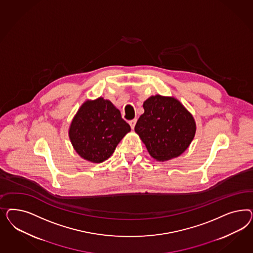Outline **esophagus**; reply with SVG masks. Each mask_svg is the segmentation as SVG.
I'll use <instances>...</instances> for the list:
<instances>
[{
    "label": "esophagus",
    "instance_id": "esophagus-1",
    "mask_svg": "<svg viewBox=\"0 0 253 253\" xmlns=\"http://www.w3.org/2000/svg\"><path fill=\"white\" fill-rule=\"evenodd\" d=\"M136 122H137V120H136V119L131 120V121L129 122V124H130V128H131V129H133V128H134V126H135V124H136Z\"/></svg>",
    "mask_w": 253,
    "mask_h": 253
}]
</instances>
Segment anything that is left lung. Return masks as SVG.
Wrapping results in <instances>:
<instances>
[{"label": "left lung", "mask_w": 253, "mask_h": 253, "mask_svg": "<svg viewBox=\"0 0 253 253\" xmlns=\"http://www.w3.org/2000/svg\"><path fill=\"white\" fill-rule=\"evenodd\" d=\"M134 127L149 155L158 161L179 157L190 146L197 125L191 113L172 96L156 94L144 102Z\"/></svg>", "instance_id": "obj_1"}]
</instances>
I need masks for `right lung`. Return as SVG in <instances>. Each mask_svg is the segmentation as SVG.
<instances>
[{
	"label": "right lung",
	"mask_w": 253,
	"mask_h": 253,
	"mask_svg": "<svg viewBox=\"0 0 253 253\" xmlns=\"http://www.w3.org/2000/svg\"><path fill=\"white\" fill-rule=\"evenodd\" d=\"M129 131L130 125L109 101L98 97L86 100L70 123L69 140L74 150L85 161L101 163L115 151Z\"/></svg>",
	"instance_id": "1"
}]
</instances>
